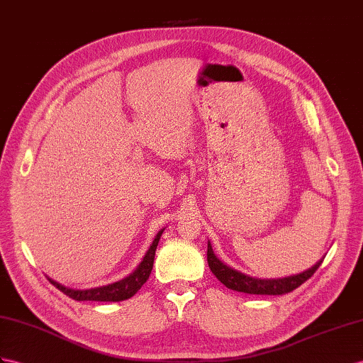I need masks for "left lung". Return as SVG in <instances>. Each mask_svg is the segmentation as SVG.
<instances>
[{
    "label": "left lung",
    "mask_w": 363,
    "mask_h": 363,
    "mask_svg": "<svg viewBox=\"0 0 363 363\" xmlns=\"http://www.w3.org/2000/svg\"><path fill=\"white\" fill-rule=\"evenodd\" d=\"M207 261L213 274H215L227 288H230V290L242 291L247 294H268V296L285 294L296 290V288L301 286L305 281H308V279L315 273V270H318L319 265L322 264V259H320L319 262H315L311 268H308V270L302 272L299 274L277 277V279H259V277L240 273L235 270V268L220 262L216 257L215 252H213V247L210 242L207 245Z\"/></svg>",
    "instance_id": "1"
}]
</instances>
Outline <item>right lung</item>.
<instances>
[{
  "label": "right lung",
  "mask_w": 363,
  "mask_h": 363,
  "mask_svg": "<svg viewBox=\"0 0 363 363\" xmlns=\"http://www.w3.org/2000/svg\"><path fill=\"white\" fill-rule=\"evenodd\" d=\"M164 233V228L157 233L153 239V242L150 248L147 250V253L144 259L136 267V270L128 274L127 277L121 279L118 282L108 284V285H102V286H95V288H87V290H75V288H69L58 284L53 279L48 277L49 282L58 288L60 291H62L66 296L72 297L75 301H98V302H119V301H125L130 299V297L135 296L138 293L139 288H141L145 282L148 276H150L153 270V261H155V252L157 242Z\"/></svg>",
  "instance_id": "right-lung-1"
}]
</instances>
